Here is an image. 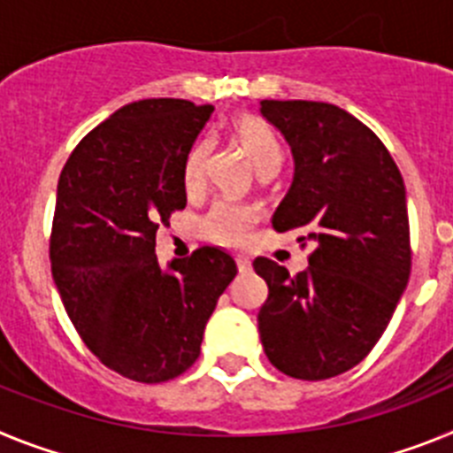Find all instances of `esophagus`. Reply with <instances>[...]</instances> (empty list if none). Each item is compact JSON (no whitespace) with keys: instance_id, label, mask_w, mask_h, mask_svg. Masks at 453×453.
<instances>
[{"instance_id":"1","label":"esophagus","mask_w":453,"mask_h":453,"mask_svg":"<svg viewBox=\"0 0 453 453\" xmlns=\"http://www.w3.org/2000/svg\"><path fill=\"white\" fill-rule=\"evenodd\" d=\"M237 269L239 273H249L250 271V262L246 257H237Z\"/></svg>"}]
</instances>
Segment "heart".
Instances as JSON below:
<instances>
[{
  "mask_svg": "<svg viewBox=\"0 0 453 453\" xmlns=\"http://www.w3.org/2000/svg\"><path fill=\"white\" fill-rule=\"evenodd\" d=\"M232 136L242 145V150L246 152L253 166L257 168L259 175H273L278 173L282 164V148L278 139L273 136L269 127H266L259 118L237 116L230 125ZM211 141L198 139L191 148H188L187 157L182 164V184L184 191L188 196H198L204 188V180H207V161H210ZM259 223V211L246 204H230L221 203L216 204L214 210L207 214L203 223L204 237L210 242L226 246V249H243L249 246L253 239V232Z\"/></svg>",
  "mask_w": 453,
  "mask_h": 453,
  "instance_id": "heart-1",
  "label": "heart"
}]
</instances>
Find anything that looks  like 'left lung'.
I'll list each match as a JSON object with an SVG mask.
<instances>
[{
  "instance_id": "left-lung-1",
  "label": "left lung",
  "mask_w": 453,
  "mask_h": 453,
  "mask_svg": "<svg viewBox=\"0 0 453 453\" xmlns=\"http://www.w3.org/2000/svg\"><path fill=\"white\" fill-rule=\"evenodd\" d=\"M259 113L292 148V187L275 232L312 242L292 278L273 259L253 269L269 287L257 328L275 369L324 380L356 367L390 324L411 275L406 187L367 125L328 102L262 100Z\"/></svg>"
}]
</instances>
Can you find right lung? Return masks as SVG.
<instances>
[{
  "instance_id": "obj_1",
  "label": "right lung",
  "mask_w": 453,
  "mask_h": 453,
  "mask_svg": "<svg viewBox=\"0 0 453 453\" xmlns=\"http://www.w3.org/2000/svg\"><path fill=\"white\" fill-rule=\"evenodd\" d=\"M214 107L175 97L125 104L88 132L57 187L50 259L81 340L109 369L164 383L198 360L207 319L234 280L221 249L159 265L157 230L187 207L182 164Z\"/></svg>"
}]
</instances>
